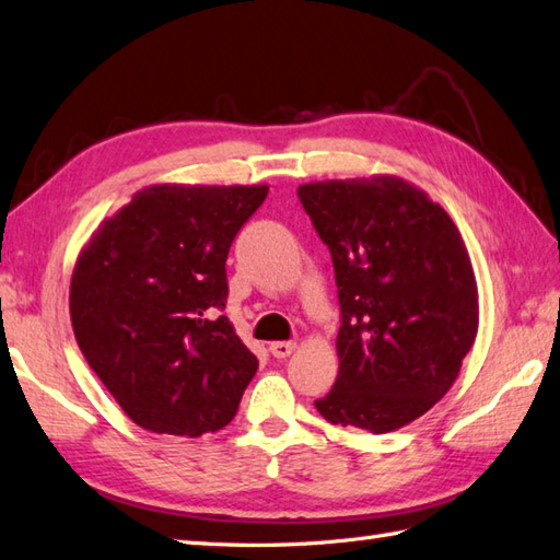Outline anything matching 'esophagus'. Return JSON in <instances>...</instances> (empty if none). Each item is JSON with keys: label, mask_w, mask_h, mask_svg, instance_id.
<instances>
[{"label": "esophagus", "mask_w": 560, "mask_h": 560, "mask_svg": "<svg viewBox=\"0 0 560 560\" xmlns=\"http://www.w3.org/2000/svg\"><path fill=\"white\" fill-rule=\"evenodd\" d=\"M268 350H270L272 357L284 359V357H290V354L296 350V345H294V342H282V340H280V342H270Z\"/></svg>", "instance_id": "esophagus-1"}]
</instances>
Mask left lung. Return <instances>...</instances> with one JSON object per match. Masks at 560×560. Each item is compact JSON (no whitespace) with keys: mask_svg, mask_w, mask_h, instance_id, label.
Segmentation results:
<instances>
[{"mask_svg":"<svg viewBox=\"0 0 560 560\" xmlns=\"http://www.w3.org/2000/svg\"><path fill=\"white\" fill-rule=\"evenodd\" d=\"M296 194L330 248L342 312L340 371L318 415L371 433L402 429L451 390L477 338L463 234L395 175L308 182Z\"/></svg>","mask_w":560,"mask_h":560,"instance_id":"obj_1","label":"left lung"}]
</instances>
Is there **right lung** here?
<instances>
[{
    "label": "right lung",
    "instance_id": "obj_1",
    "mask_svg": "<svg viewBox=\"0 0 560 560\" xmlns=\"http://www.w3.org/2000/svg\"><path fill=\"white\" fill-rule=\"evenodd\" d=\"M266 184H151L105 218L71 272L85 362L145 431L198 439L237 415L258 359L228 316L234 234Z\"/></svg>",
    "mask_w": 560,
    "mask_h": 560
}]
</instances>
